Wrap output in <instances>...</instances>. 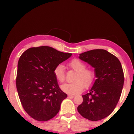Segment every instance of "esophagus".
I'll list each match as a JSON object with an SVG mask.
<instances>
[{
  "label": "esophagus",
  "mask_w": 134,
  "mask_h": 134,
  "mask_svg": "<svg viewBox=\"0 0 134 134\" xmlns=\"http://www.w3.org/2000/svg\"><path fill=\"white\" fill-rule=\"evenodd\" d=\"M74 95H72V94H69L68 95V98H70V99H72V98H74Z\"/></svg>",
  "instance_id": "obj_1"
}]
</instances>
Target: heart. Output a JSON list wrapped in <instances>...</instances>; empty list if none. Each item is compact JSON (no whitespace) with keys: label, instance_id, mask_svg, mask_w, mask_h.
<instances>
[{"label":"heart","instance_id":"obj_1","mask_svg":"<svg viewBox=\"0 0 134 134\" xmlns=\"http://www.w3.org/2000/svg\"><path fill=\"white\" fill-rule=\"evenodd\" d=\"M69 66L77 72L74 79L75 82L65 83L60 86L62 91L70 94L80 93L84 90V86L89 87L94 81L95 72L91 69H86V65L79 59L74 58L69 63ZM54 76L57 80L62 82L65 81V74L64 67L61 64L57 65L53 70Z\"/></svg>","mask_w":134,"mask_h":134}]
</instances>
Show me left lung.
Here are the masks:
<instances>
[{
	"instance_id": "left-lung-1",
	"label": "left lung",
	"mask_w": 134,
	"mask_h": 134,
	"mask_svg": "<svg viewBox=\"0 0 134 134\" xmlns=\"http://www.w3.org/2000/svg\"><path fill=\"white\" fill-rule=\"evenodd\" d=\"M79 58L94 69L96 79L89 93L82 96L83 101L77 111L90 120H100L111 114L120 98L124 82L121 63L103 49L84 52Z\"/></svg>"
}]
</instances>
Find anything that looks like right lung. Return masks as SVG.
<instances>
[{
	"instance_id": "obj_1",
	"label": "right lung",
	"mask_w": 134,
	"mask_h": 134,
	"mask_svg": "<svg viewBox=\"0 0 134 134\" xmlns=\"http://www.w3.org/2000/svg\"><path fill=\"white\" fill-rule=\"evenodd\" d=\"M72 55L42 46L30 48L20 57L17 90L23 108L35 120L48 121L59 111L67 95L58 86L53 70Z\"/></svg>"
}]
</instances>
